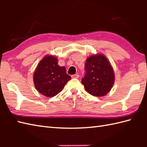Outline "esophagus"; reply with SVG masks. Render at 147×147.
Here are the masks:
<instances>
[{"label":"esophagus","instance_id":"34e87169","mask_svg":"<svg viewBox=\"0 0 147 147\" xmlns=\"http://www.w3.org/2000/svg\"><path fill=\"white\" fill-rule=\"evenodd\" d=\"M71 77H72V78H79V74H74V75H72Z\"/></svg>","mask_w":147,"mask_h":147}]
</instances>
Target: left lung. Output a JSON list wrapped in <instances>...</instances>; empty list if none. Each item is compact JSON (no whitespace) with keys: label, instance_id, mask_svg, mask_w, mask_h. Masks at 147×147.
I'll use <instances>...</instances> for the list:
<instances>
[{"label":"left lung","instance_id":"left-lung-1","mask_svg":"<svg viewBox=\"0 0 147 147\" xmlns=\"http://www.w3.org/2000/svg\"><path fill=\"white\" fill-rule=\"evenodd\" d=\"M85 71L82 83L90 94L102 96L111 91L114 83V73L104 55L98 54L87 58Z\"/></svg>","mask_w":147,"mask_h":147}]
</instances>
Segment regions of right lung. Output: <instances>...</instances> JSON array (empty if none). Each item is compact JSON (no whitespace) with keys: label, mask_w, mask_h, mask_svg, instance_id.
Masks as SVG:
<instances>
[{"label":"right lung","mask_w":147,"mask_h":147,"mask_svg":"<svg viewBox=\"0 0 147 147\" xmlns=\"http://www.w3.org/2000/svg\"><path fill=\"white\" fill-rule=\"evenodd\" d=\"M57 57L47 55L37 65L33 82L37 91L47 97H53L60 93L71 78L65 67L59 66Z\"/></svg>","instance_id":"right-lung-1"}]
</instances>
